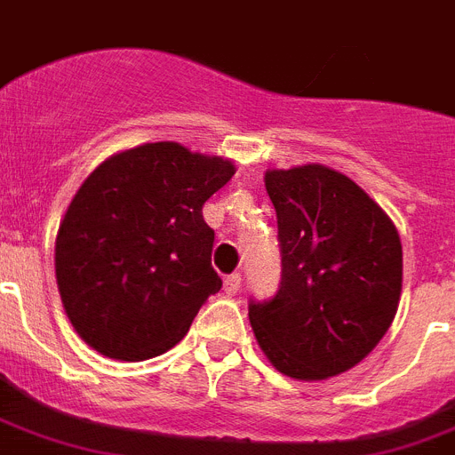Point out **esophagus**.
Here are the masks:
<instances>
[{
	"mask_svg": "<svg viewBox=\"0 0 455 455\" xmlns=\"http://www.w3.org/2000/svg\"><path fill=\"white\" fill-rule=\"evenodd\" d=\"M224 291H227L228 296H235L241 291V274H228L227 279H224Z\"/></svg>",
	"mask_w": 455,
	"mask_h": 455,
	"instance_id": "34e87169",
	"label": "esophagus"
}]
</instances>
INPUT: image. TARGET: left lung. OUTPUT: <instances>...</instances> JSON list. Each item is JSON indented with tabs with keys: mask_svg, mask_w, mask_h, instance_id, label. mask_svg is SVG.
<instances>
[{
	"mask_svg": "<svg viewBox=\"0 0 455 455\" xmlns=\"http://www.w3.org/2000/svg\"><path fill=\"white\" fill-rule=\"evenodd\" d=\"M282 286L251 303L252 331L276 370L322 381L367 358L396 317L403 248L389 214L324 164L267 169Z\"/></svg>",
	"mask_w": 455,
	"mask_h": 455,
	"instance_id": "obj_1",
	"label": "left lung"
}]
</instances>
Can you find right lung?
Instances as JSON below:
<instances>
[{"mask_svg": "<svg viewBox=\"0 0 455 455\" xmlns=\"http://www.w3.org/2000/svg\"><path fill=\"white\" fill-rule=\"evenodd\" d=\"M231 159L181 143H145L107 157L59 224L54 269L66 317L114 360L162 355L221 289L203 204L224 188Z\"/></svg>", "mask_w": 455, "mask_h": 455, "instance_id": "right-lung-1", "label": "right lung"}]
</instances>
